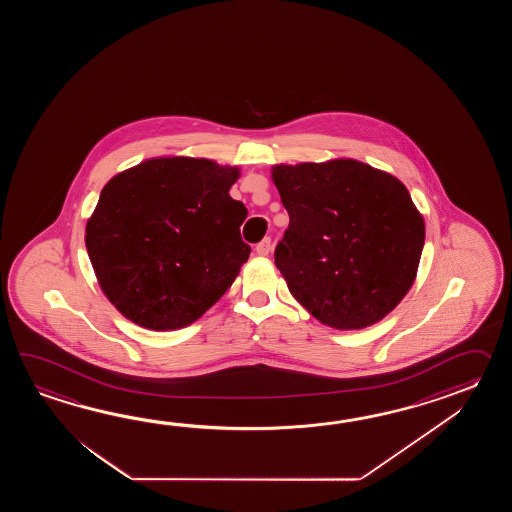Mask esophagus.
<instances>
[{"label": "esophagus", "instance_id": "34e87169", "mask_svg": "<svg viewBox=\"0 0 512 512\" xmlns=\"http://www.w3.org/2000/svg\"><path fill=\"white\" fill-rule=\"evenodd\" d=\"M269 252H271V238H265V240L260 241L256 245V254L258 256H269Z\"/></svg>", "mask_w": 512, "mask_h": 512}]
</instances>
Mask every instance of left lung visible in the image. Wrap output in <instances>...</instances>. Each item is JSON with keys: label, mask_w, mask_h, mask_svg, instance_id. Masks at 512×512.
Segmentation results:
<instances>
[{"label": "left lung", "mask_w": 512, "mask_h": 512, "mask_svg": "<svg viewBox=\"0 0 512 512\" xmlns=\"http://www.w3.org/2000/svg\"><path fill=\"white\" fill-rule=\"evenodd\" d=\"M289 212L274 263L289 291L324 326H373L412 289L425 219L408 188L357 159L274 164Z\"/></svg>", "instance_id": "1"}]
</instances>
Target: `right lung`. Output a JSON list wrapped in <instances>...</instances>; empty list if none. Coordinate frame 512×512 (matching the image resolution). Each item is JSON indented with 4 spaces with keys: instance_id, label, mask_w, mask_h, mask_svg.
Returning a JSON list of instances; mask_svg holds the SVG:
<instances>
[{
    "instance_id": "obj_1",
    "label": "right lung",
    "mask_w": 512,
    "mask_h": 512,
    "mask_svg": "<svg viewBox=\"0 0 512 512\" xmlns=\"http://www.w3.org/2000/svg\"><path fill=\"white\" fill-rule=\"evenodd\" d=\"M238 166L152 157L113 175L86 223L98 285L120 315L153 331L190 326L225 294L251 247L232 199Z\"/></svg>"
}]
</instances>
